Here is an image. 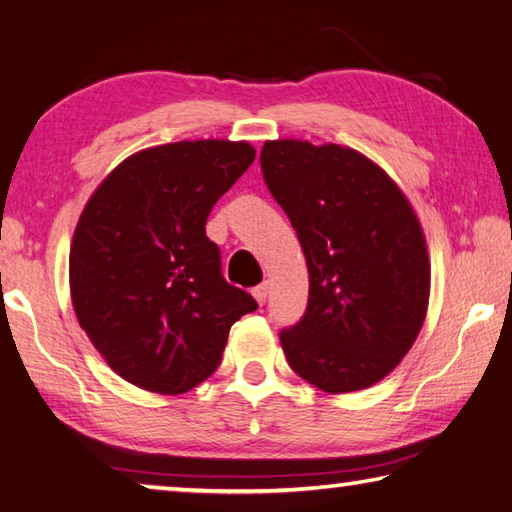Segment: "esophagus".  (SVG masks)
Segmentation results:
<instances>
[{"mask_svg":"<svg viewBox=\"0 0 512 512\" xmlns=\"http://www.w3.org/2000/svg\"><path fill=\"white\" fill-rule=\"evenodd\" d=\"M253 296H255V300L259 302V305H264V302H266V296H268V282L257 284V287L253 289Z\"/></svg>","mask_w":512,"mask_h":512,"instance_id":"obj_1","label":"esophagus"}]
</instances>
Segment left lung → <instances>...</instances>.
<instances>
[{"label":"left lung","mask_w":512,"mask_h":512,"mask_svg":"<svg viewBox=\"0 0 512 512\" xmlns=\"http://www.w3.org/2000/svg\"><path fill=\"white\" fill-rule=\"evenodd\" d=\"M259 162L309 268L305 316L280 332L289 366L325 393L377 384L411 350L429 305L427 241L409 198L348 146L273 140Z\"/></svg>","instance_id":"8db88e82"}]
</instances>
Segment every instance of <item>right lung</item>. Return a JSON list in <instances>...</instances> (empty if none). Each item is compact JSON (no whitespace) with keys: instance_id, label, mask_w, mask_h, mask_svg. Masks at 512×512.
<instances>
[{"instance_id":"obj_1","label":"right lung","mask_w":512,"mask_h":512,"mask_svg":"<svg viewBox=\"0 0 512 512\" xmlns=\"http://www.w3.org/2000/svg\"><path fill=\"white\" fill-rule=\"evenodd\" d=\"M255 160L248 142L144 149L94 189L69 250L79 325L108 366L151 393L180 395L219 368L230 327L257 309L221 275L205 235L214 203Z\"/></svg>"}]
</instances>
